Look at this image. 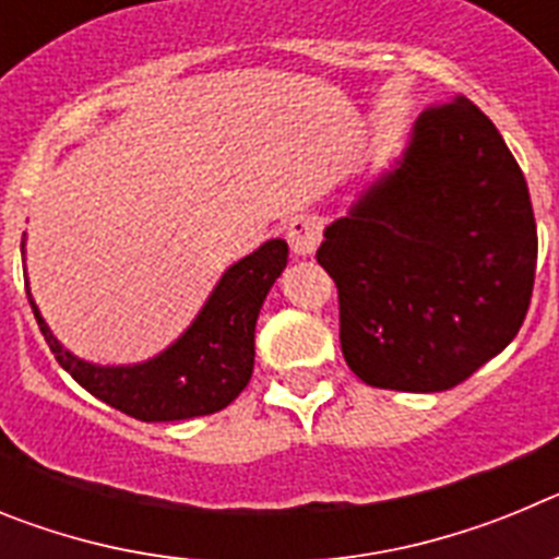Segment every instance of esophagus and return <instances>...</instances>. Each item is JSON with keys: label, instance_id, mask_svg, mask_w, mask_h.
<instances>
[{"label": "esophagus", "instance_id": "1", "mask_svg": "<svg viewBox=\"0 0 559 559\" xmlns=\"http://www.w3.org/2000/svg\"><path fill=\"white\" fill-rule=\"evenodd\" d=\"M285 237H288V243H290V249H294V254H299V257L313 254L316 246H319V240H322V221L313 218V215H299V218H294L288 224Z\"/></svg>", "mask_w": 559, "mask_h": 559}]
</instances>
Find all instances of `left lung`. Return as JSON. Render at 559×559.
Listing matches in <instances>:
<instances>
[{"label": "left lung", "instance_id": "left-lung-1", "mask_svg": "<svg viewBox=\"0 0 559 559\" xmlns=\"http://www.w3.org/2000/svg\"><path fill=\"white\" fill-rule=\"evenodd\" d=\"M341 353L364 383L445 392L518 335L532 302L530 187L467 97L419 114L406 156L324 231Z\"/></svg>", "mask_w": 559, "mask_h": 559}]
</instances>
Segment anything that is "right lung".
<instances>
[{
	"label": "right lung",
	"instance_id": "right-lung-1",
	"mask_svg": "<svg viewBox=\"0 0 559 559\" xmlns=\"http://www.w3.org/2000/svg\"><path fill=\"white\" fill-rule=\"evenodd\" d=\"M288 263V243L269 240L221 276L210 302L170 349L136 367H95L58 344L36 302L29 308L56 360L86 392L142 423L215 414L243 392L254 369V324Z\"/></svg>",
	"mask_w": 559,
	"mask_h": 559
}]
</instances>
